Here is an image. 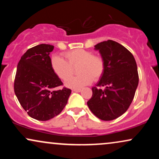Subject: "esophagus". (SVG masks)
Here are the masks:
<instances>
[{
  "instance_id": "34e87169",
  "label": "esophagus",
  "mask_w": 159,
  "mask_h": 159,
  "mask_svg": "<svg viewBox=\"0 0 159 159\" xmlns=\"http://www.w3.org/2000/svg\"><path fill=\"white\" fill-rule=\"evenodd\" d=\"M81 89H73V90H72V91H73V92H76V93H78V92H81Z\"/></svg>"
}]
</instances>
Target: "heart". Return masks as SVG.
I'll return each mask as SVG.
<instances>
[{"label":"heart","mask_w":159,"mask_h":159,"mask_svg":"<svg viewBox=\"0 0 159 159\" xmlns=\"http://www.w3.org/2000/svg\"><path fill=\"white\" fill-rule=\"evenodd\" d=\"M65 59L54 55L51 60V66L54 72L62 80H66L72 73V67L78 65L77 72L79 75L72 76L66 81L67 87L81 89L102 75L105 70V62L102 57L93 55L90 51L75 49L64 54Z\"/></svg>","instance_id":"b5f03b06"}]
</instances>
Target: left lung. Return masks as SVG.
Here are the masks:
<instances>
[{"label": "left lung", "mask_w": 159, "mask_h": 159, "mask_svg": "<svg viewBox=\"0 0 159 159\" xmlns=\"http://www.w3.org/2000/svg\"><path fill=\"white\" fill-rule=\"evenodd\" d=\"M105 62V70L93 87L88 102L90 110L100 120L116 119L128 110L138 85V67L132 54L113 40L95 45Z\"/></svg>", "instance_id": "1"}]
</instances>
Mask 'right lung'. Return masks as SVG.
Returning <instances> with one entry per match:
<instances>
[{
  "mask_svg": "<svg viewBox=\"0 0 159 159\" xmlns=\"http://www.w3.org/2000/svg\"><path fill=\"white\" fill-rule=\"evenodd\" d=\"M54 46L40 44L28 49L17 66L14 91L21 107L34 119L46 121L63 111L71 94L51 66L50 52Z\"/></svg>",
  "mask_w": 159,
  "mask_h": 159,
  "instance_id": "1",
  "label": "right lung"
}]
</instances>
